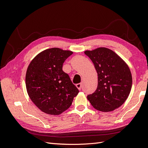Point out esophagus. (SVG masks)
<instances>
[{
    "label": "esophagus",
    "mask_w": 148,
    "mask_h": 148,
    "mask_svg": "<svg viewBox=\"0 0 148 148\" xmlns=\"http://www.w3.org/2000/svg\"><path fill=\"white\" fill-rule=\"evenodd\" d=\"M76 86H77V88L79 89V90H81L82 84V83H78V84H76Z\"/></svg>",
    "instance_id": "esophagus-1"
}]
</instances>
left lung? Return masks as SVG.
Wrapping results in <instances>:
<instances>
[{"label":"left lung","mask_w":148,"mask_h":148,"mask_svg":"<svg viewBox=\"0 0 148 148\" xmlns=\"http://www.w3.org/2000/svg\"><path fill=\"white\" fill-rule=\"evenodd\" d=\"M84 53L95 65L98 76L96 90L87 96L94 108L110 112L119 108L128 98L132 86L128 66L109 49L99 47Z\"/></svg>","instance_id":"obj_1"}]
</instances>
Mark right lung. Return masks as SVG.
<instances>
[{
  "label": "right lung",
  "mask_w": 148,
  "mask_h": 148,
  "mask_svg": "<svg viewBox=\"0 0 148 148\" xmlns=\"http://www.w3.org/2000/svg\"><path fill=\"white\" fill-rule=\"evenodd\" d=\"M72 53L57 47L48 49L30 62L26 73V90L31 100L44 113L62 114L79 92L62 70L64 62Z\"/></svg>",
  "instance_id": "obj_1"
}]
</instances>
